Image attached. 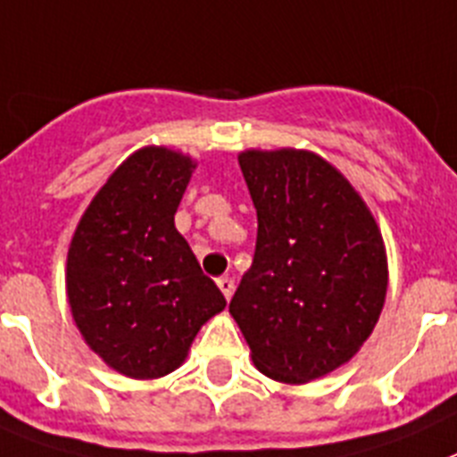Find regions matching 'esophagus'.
<instances>
[{"label": "esophagus", "instance_id": "34e87169", "mask_svg": "<svg viewBox=\"0 0 457 457\" xmlns=\"http://www.w3.org/2000/svg\"><path fill=\"white\" fill-rule=\"evenodd\" d=\"M218 283V287H220V292H223V296L225 299H232V295H234V280L229 276H220L216 280Z\"/></svg>", "mask_w": 457, "mask_h": 457}]
</instances>
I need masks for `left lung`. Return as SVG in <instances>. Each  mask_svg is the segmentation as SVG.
<instances>
[{
  "label": "left lung",
  "mask_w": 457,
  "mask_h": 457,
  "mask_svg": "<svg viewBox=\"0 0 457 457\" xmlns=\"http://www.w3.org/2000/svg\"><path fill=\"white\" fill-rule=\"evenodd\" d=\"M257 209L253 267L229 301L260 372L305 384L347 363L384 308L386 248L366 202L303 149L239 154Z\"/></svg>",
  "instance_id": "1"
}]
</instances>
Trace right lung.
Instances as JSON below:
<instances>
[{
    "label": "right lung",
    "instance_id": "add662e5",
    "mask_svg": "<svg viewBox=\"0 0 457 457\" xmlns=\"http://www.w3.org/2000/svg\"><path fill=\"white\" fill-rule=\"evenodd\" d=\"M197 162L145 146L103 184L71 239L66 295L82 338L133 379L177 370L206 320L228 305L174 213Z\"/></svg>",
    "mask_w": 457,
    "mask_h": 457
}]
</instances>
